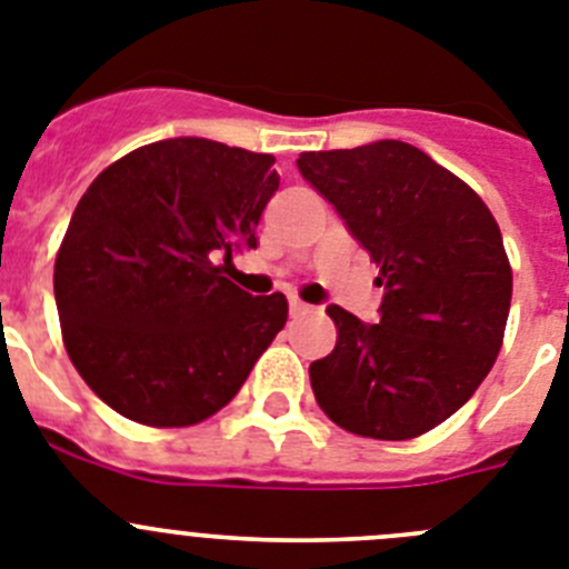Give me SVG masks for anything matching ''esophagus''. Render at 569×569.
Listing matches in <instances>:
<instances>
[{
    "instance_id": "esophagus-1",
    "label": "esophagus",
    "mask_w": 569,
    "mask_h": 569,
    "mask_svg": "<svg viewBox=\"0 0 569 569\" xmlns=\"http://www.w3.org/2000/svg\"><path fill=\"white\" fill-rule=\"evenodd\" d=\"M310 310H313V308H310L308 301H301V299H290V313H293V316L310 313Z\"/></svg>"
}]
</instances>
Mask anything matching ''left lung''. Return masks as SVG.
Segmentation results:
<instances>
[{
    "instance_id": "left-lung-1",
    "label": "left lung",
    "mask_w": 569,
    "mask_h": 569,
    "mask_svg": "<svg viewBox=\"0 0 569 569\" xmlns=\"http://www.w3.org/2000/svg\"><path fill=\"white\" fill-rule=\"evenodd\" d=\"M299 173L379 268V321L330 305L333 353L310 365L319 407L347 433L405 441L470 399L501 350L512 270L479 193L425 150L381 139L310 150Z\"/></svg>"
}]
</instances>
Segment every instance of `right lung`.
Here are the masks:
<instances>
[{"label": "right lung", "mask_w": 569, "mask_h": 569, "mask_svg": "<svg viewBox=\"0 0 569 569\" xmlns=\"http://www.w3.org/2000/svg\"><path fill=\"white\" fill-rule=\"evenodd\" d=\"M273 156L199 136L144 144L79 199L53 268L68 356L116 413L188 427L219 413L284 321L281 293L224 276L256 248Z\"/></svg>", "instance_id": "right-lung-1"}]
</instances>
